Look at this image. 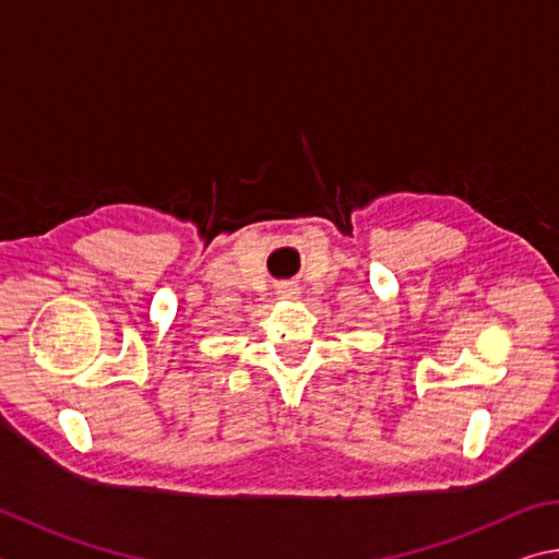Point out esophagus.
<instances>
[{
    "mask_svg": "<svg viewBox=\"0 0 559 559\" xmlns=\"http://www.w3.org/2000/svg\"><path fill=\"white\" fill-rule=\"evenodd\" d=\"M278 298H283V300H298V286L296 283H281L278 286Z\"/></svg>",
    "mask_w": 559,
    "mask_h": 559,
    "instance_id": "1",
    "label": "esophagus"
}]
</instances>
